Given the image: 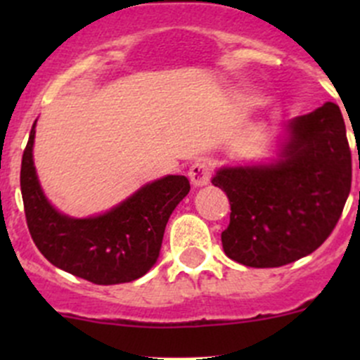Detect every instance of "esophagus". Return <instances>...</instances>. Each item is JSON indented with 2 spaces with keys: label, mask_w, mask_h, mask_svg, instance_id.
I'll return each mask as SVG.
<instances>
[{
  "label": "esophagus",
  "mask_w": 360,
  "mask_h": 360,
  "mask_svg": "<svg viewBox=\"0 0 360 360\" xmlns=\"http://www.w3.org/2000/svg\"><path fill=\"white\" fill-rule=\"evenodd\" d=\"M188 176H190V181L193 186H205V184H209L210 176H212V167L207 162H195L193 165L190 167Z\"/></svg>",
  "instance_id": "esophagus-1"
}]
</instances>
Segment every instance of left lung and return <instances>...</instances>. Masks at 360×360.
I'll list each match as a JSON object with an SVG mask.
<instances>
[{
    "mask_svg": "<svg viewBox=\"0 0 360 360\" xmlns=\"http://www.w3.org/2000/svg\"><path fill=\"white\" fill-rule=\"evenodd\" d=\"M288 130L277 163L224 167L212 177L231 205L223 249L245 266H284L314 252L350 193L352 151L340 108L326 103Z\"/></svg>",
    "mask_w": 360,
    "mask_h": 360,
    "instance_id": "left-lung-1",
    "label": "left lung"
}]
</instances>
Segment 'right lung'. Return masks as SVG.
Masks as SVG:
<instances>
[{"label":"right lung","mask_w":360,"mask_h":360,"mask_svg":"<svg viewBox=\"0 0 360 360\" xmlns=\"http://www.w3.org/2000/svg\"><path fill=\"white\" fill-rule=\"evenodd\" d=\"M34 125L20 167L25 221L39 252L60 270L99 285L143 277L158 259L163 231L176 205L190 191L184 176H167L141 188L111 209L75 219L53 209L43 195L32 162Z\"/></svg>","instance_id":"add662e5"}]
</instances>
